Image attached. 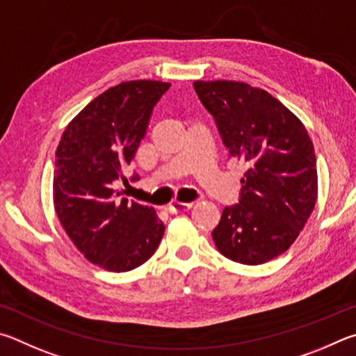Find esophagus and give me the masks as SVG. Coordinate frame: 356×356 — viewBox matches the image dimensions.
I'll return each mask as SVG.
<instances>
[{
	"mask_svg": "<svg viewBox=\"0 0 356 356\" xmlns=\"http://www.w3.org/2000/svg\"><path fill=\"white\" fill-rule=\"evenodd\" d=\"M192 207H194V203H181V202H172L168 204L167 211L170 214H179V213H184V211H189Z\"/></svg>",
	"mask_w": 356,
	"mask_h": 356,
	"instance_id": "1",
	"label": "esophagus"
}]
</instances>
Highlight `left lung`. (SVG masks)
I'll return each instance as SVG.
<instances>
[{
    "instance_id": "obj_1",
    "label": "left lung",
    "mask_w": 356,
    "mask_h": 356,
    "mask_svg": "<svg viewBox=\"0 0 356 356\" xmlns=\"http://www.w3.org/2000/svg\"><path fill=\"white\" fill-rule=\"evenodd\" d=\"M229 156L247 165L239 203L223 209L213 239L234 263L258 266L292 245L317 200L313 142L300 118L259 87L195 81Z\"/></svg>"
}]
</instances>
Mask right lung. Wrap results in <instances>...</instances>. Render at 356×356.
<instances>
[{"instance_id": "right-lung-1", "label": "right lung", "mask_w": 356, "mask_h": 356, "mask_svg": "<svg viewBox=\"0 0 356 356\" xmlns=\"http://www.w3.org/2000/svg\"><path fill=\"white\" fill-rule=\"evenodd\" d=\"M170 84L137 79L111 87L68 123L56 149L53 200L68 238L92 264L128 272L152 258L164 236L152 207L115 200L118 181ZM137 179V175L133 177Z\"/></svg>"}]
</instances>
